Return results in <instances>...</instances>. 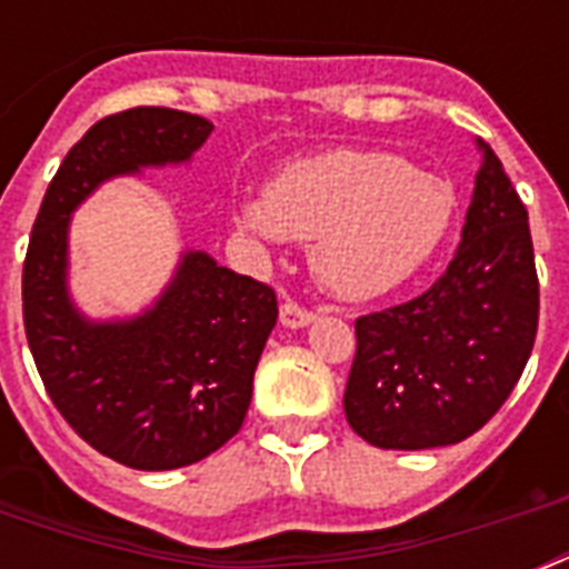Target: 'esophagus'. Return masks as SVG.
I'll use <instances>...</instances> for the list:
<instances>
[{"mask_svg": "<svg viewBox=\"0 0 569 569\" xmlns=\"http://www.w3.org/2000/svg\"><path fill=\"white\" fill-rule=\"evenodd\" d=\"M312 319H316V316H312L310 310H303L301 303L286 301L283 307H280V325H283V328H307V325H312Z\"/></svg>", "mask_w": 569, "mask_h": 569, "instance_id": "obj_1", "label": "esophagus"}]
</instances>
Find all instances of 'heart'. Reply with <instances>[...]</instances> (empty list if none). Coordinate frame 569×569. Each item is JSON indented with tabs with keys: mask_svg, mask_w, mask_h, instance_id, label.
Segmentation results:
<instances>
[{
	"mask_svg": "<svg viewBox=\"0 0 569 569\" xmlns=\"http://www.w3.org/2000/svg\"><path fill=\"white\" fill-rule=\"evenodd\" d=\"M455 191L380 150L339 147L283 164L266 197L232 203L244 236L312 241V271L342 301H372L407 283L446 239Z\"/></svg>",
	"mask_w": 569,
	"mask_h": 569,
	"instance_id": "b5f03b06",
	"label": "heart"
}]
</instances>
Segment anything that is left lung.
Returning a JSON list of instances; mask_svg holds the SVG:
<instances>
[{"mask_svg": "<svg viewBox=\"0 0 569 569\" xmlns=\"http://www.w3.org/2000/svg\"><path fill=\"white\" fill-rule=\"evenodd\" d=\"M481 168L446 274L413 301L357 319L346 419L378 449H437L472 437L505 405L538 333L529 212L502 162Z\"/></svg>", "mask_w": 569, "mask_h": 569, "instance_id": "1", "label": "left lung"}]
</instances>
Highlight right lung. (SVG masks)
Listing matches in <instances>:
<instances>
[{
  "mask_svg": "<svg viewBox=\"0 0 569 569\" xmlns=\"http://www.w3.org/2000/svg\"><path fill=\"white\" fill-rule=\"evenodd\" d=\"M209 132L206 118L153 106L93 123L49 182L22 266L26 337L52 405L88 446L144 472L189 467L239 433L277 298L182 250L150 307L91 319L70 295V223L102 182L189 164Z\"/></svg>",
  "mask_w": 569,
  "mask_h": 569,
  "instance_id": "1",
  "label": "right lung"
}]
</instances>
